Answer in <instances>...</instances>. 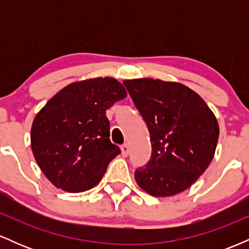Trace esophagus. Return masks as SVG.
Listing matches in <instances>:
<instances>
[{
	"label": "esophagus",
	"instance_id": "obj_1",
	"mask_svg": "<svg viewBox=\"0 0 249 249\" xmlns=\"http://www.w3.org/2000/svg\"><path fill=\"white\" fill-rule=\"evenodd\" d=\"M121 150H122V154L124 157H126L128 154V145L127 144H123L121 146Z\"/></svg>",
	"mask_w": 249,
	"mask_h": 249
}]
</instances>
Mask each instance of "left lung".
I'll return each instance as SVG.
<instances>
[{"instance_id":"left-lung-1","label":"left lung","mask_w":249,"mask_h":249,"mask_svg":"<svg viewBox=\"0 0 249 249\" xmlns=\"http://www.w3.org/2000/svg\"><path fill=\"white\" fill-rule=\"evenodd\" d=\"M146 123L152 154L134 172L137 184L153 196H171L196 181L212 161L219 138L215 116L184 84L160 79L124 81Z\"/></svg>"}]
</instances>
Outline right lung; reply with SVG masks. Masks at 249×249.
<instances>
[{
    "mask_svg": "<svg viewBox=\"0 0 249 249\" xmlns=\"http://www.w3.org/2000/svg\"><path fill=\"white\" fill-rule=\"evenodd\" d=\"M126 95L117 79L98 77L69 84L37 113L31 150L51 184L77 193L101 181L108 162L121 153L108 138L105 111Z\"/></svg>",
    "mask_w": 249,
    "mask_h": 249,
    "instance_id": "add662e5",
    "label": "right lung"
}]
</instances>
